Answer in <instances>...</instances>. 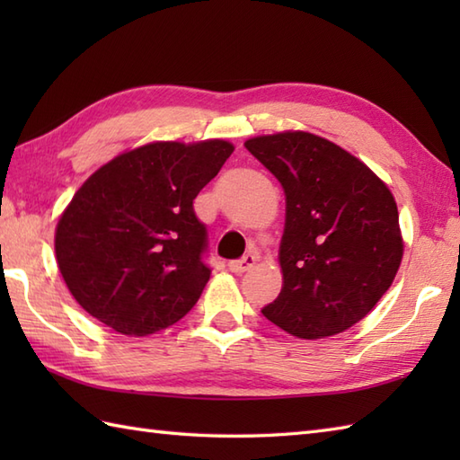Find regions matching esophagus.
Listing matches in <instances>:
<instances>
[{
    "label": "esophagus",
    "mask_w": 460,
    "mask_h": 460,
    "mask_svg": "<svg viewBox=\"0 0 460 460\" xmlns=\"http://www.w3.org/2000/svg\"><path fill=\"white\" fill-rule=\"evenodd\" d=\"M257 259H259V257L255 255V252H247L245 257H241V259H237V261H231V262H229V270L235 272V275H243V272L249 270L252 265H255Z\"/></svg>",
    "instance_id": "obj_1"
}]
</instances>
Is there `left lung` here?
<instances>
[{"label":"left lung","mask_w":460,"mask_h":460,"mask_svg":"<svg viewBox=\"0 0 460 460\" xmlns=\"http://www.w3.org/2000/svg\"><path fill=\"white\" fill-rule=\"evenodd\" d=\"M245 148L287 195L282 290L262 316L316 340L354 326L377 305L403 257L392 191L364 162L320 136H257Z\"/></svg>","instance_id":"8db88e82"}]
</instances>
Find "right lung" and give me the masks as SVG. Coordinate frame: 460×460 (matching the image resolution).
I'll list each match as a JSON object with an SVG mask.
<instances>
[{
  "mask_svg": "<svg viewBox=\"0 0 460 460\" xmlns=\"http://www.w3.org/2000/svg\"><path fill=\"white\" fill-rule=\"evenodd\" d=\"M233 146L154 142L96 170L61 215L58 270L75 300L126 336L181 320L208 285V227L193 199Z\"/></svg>",
  "mask_w": 460,
  "mask_h": 460,
  "instance_id": "1",
  "label": "right lung"
}]
</instances>
